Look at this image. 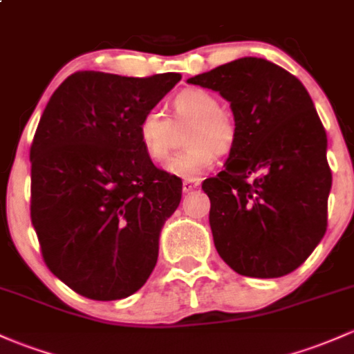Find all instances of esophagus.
Returning a JSON list of instances; mask_svg holds the SVG:
<instances>
[{
    "label": "esophagus",
    "instance_id": "obj_1",
    "mask_svg": "<svg viewBox=\"0 0 354 354\" xmlns=\"http://www.w3.org/2000/svg\"><path fill=\"white\" fill-rule=\"evenodd\" d=\"M199 187V180H192V178H185L184 182H182V191L184 192H191L194 189Z\"/></svg>",
    "mask_w": 354,
    "mask_h": 354
}]
</instances>
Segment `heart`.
Wrapping results in <instances>:
<instances>
[{"instance_id": "obj_1", "label": "heart", "mask_w": 354, "mask_h": 354, "mask_svg": "<svg viewBox=\"0 0 354 354\" xmlns=\"http://www.w3.org/2000/svg\"><path fill=\"white\" fill-rule=\"evenodd\" d=\"M174 120L158 109H148L138 121L140 143L153 162H163L174 147V124L194 123L187 135V150L174 155L165 169L170 174L197 178L206 174L216 160V153L224 155L236 140V124L221 109V102L214 94L204 89H185L172 101Z\"/></svg>"}]
</instances>
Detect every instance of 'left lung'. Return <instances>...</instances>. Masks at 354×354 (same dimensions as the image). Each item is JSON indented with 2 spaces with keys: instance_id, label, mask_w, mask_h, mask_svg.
Segmentation results:
<instances>
[{
  "instance_id": "obj_1",
  "label": "left lung",
  "mask_w": 354,
  "mask_h": 354,
  "mask_svg": "<svg viewBox=\"0 0 354 354\" xmlns=\"http://www.w3.org/2000/svg\"><path fill=\"white\" fill-rule=\"evenodd\" d=\"M187 82L218 91L236 124L224 170L203 182L219 257L254 279L294 272L324 236L333 184L326 130L309 93L290 72L257 57Z\"/></svg>"
}]
</instances>
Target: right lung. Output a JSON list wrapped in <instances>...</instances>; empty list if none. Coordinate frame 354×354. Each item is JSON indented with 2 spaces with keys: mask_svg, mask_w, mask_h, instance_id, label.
<instances>
[{
  "mask_svg": "<svg viewBox=\"0 0 354 354\" xmlns=\"http://www.w3.org/2000/svg\"><path fill=\"white\" fill-rule=\"evenodd\" d=\"M178 81L81 71L45 106L30 148V216L47 267L87 299L128 297L153 272L182 182L153 165L136 127Z\"/></svg>",
  "mask_w": 354,
  "mask_h": 354,
  "instance_id": "obj_1",
  "label": "right lung"
}]
</instances>
